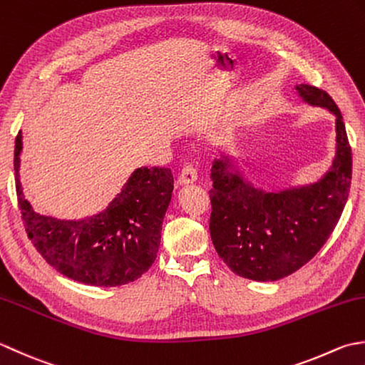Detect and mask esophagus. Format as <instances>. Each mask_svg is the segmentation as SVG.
<instances>
[{
  "label": "esophagus",
  "mask_w": 365,
  "mask_h": 365,
  "mask_svg": "<svg viewBox=\"0 0 365 365\" xmlns=\"http://www.w3.org/2000/svg\"><path fill=\"white\" fill-rule=\"evenodd\" d=\"M197 168L192 165V163H185V165L182 167L181 173H180V178H178V182H180L181 185H187V184H193L197 181Z\"/></svg>",
  "instance_id": "obj_1"
}]
</instances>
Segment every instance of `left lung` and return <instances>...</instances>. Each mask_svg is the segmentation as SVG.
<instances>
[{"mask_svg":"<svg viewBox=\"0 0 365 365\" xmlns=\"http://www.w3.org/2000/svg\"><path fill=\"white\" fill-rule=\"evenodd\" d=\"M296 89L337 118L336 159L322 181L264 193L228 170L227 159L212 165L211 240L230 269L250 280H279L307 264L332 235L351 185L353 154L337 103L317 86Z\"/></svg>","mask_w":365,"mask_h":365,"instance_id":"1","label":"left lung"}]
</instances>
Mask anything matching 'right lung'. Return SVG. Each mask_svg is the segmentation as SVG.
<instances>
[{"label": "right lung", "instance_id": "right-lung-1", "mask_svg": "<svg viewBox=\"0 0 365 365\" xmlns=\"http://www.w3.org/2000/svg\"><path fill=\"white\" fill-rule=\"evenodd\" d=\"M21 132L14 170L21 220L36 250L58 272L94 287L124 285L150 269L160 244L162 220L172 200L168 168H138L106 211L68 222L34 212L19 180Z\"/></svg>", "mask_w": 365, "mask_h": 365}]
</instances>
